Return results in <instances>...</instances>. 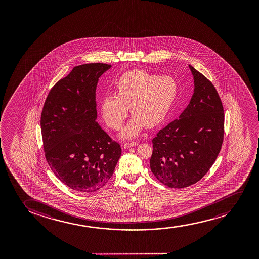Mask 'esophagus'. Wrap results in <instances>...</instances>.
<instances>
[{"label": "esophagus", "mask_w": 259, "mask_h": 259, "mask_svg": "<svg viewBox=\"0 0 259 259\" xmlns=\"http://www.w3.org/2000/svg\"><path fill=\"white\" fill-rule=\"evenodd\" d=\"M137 142H125L124 144V149H128V148H132V147H135L137 146Z\"/></svg>", "instance_id": "34e87169"}]
</instances>
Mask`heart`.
I'll list each match as a JSON object with an SVG mask.
<instances>
[{"instance_id":"obj_1","label":"heart","mask_w":259,"mask_h":259,"mask_svg":"<svg viewBox=\"0 0 259 259\" xmlns=\"http://www.w3.org/2000/svg\"><path fill=\"white\" fill-rule=\"evenodd\" d=\"M178 84L170 76H158L142 70L121 75L116 82L117 95H107L101 103L103 119L110 128L119 130L127 117L132 118L121 133L122 138H133L143 128L162 123L178 96Z\"/></svg>"}]
</instances>
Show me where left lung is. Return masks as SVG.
Masks as SVG:
<instances>
[{"label": "left lung", "instance_id": "obj_1", "mask_svg": "<svg viewBox=\"0 0 259 259\" xmlns=\"http://www.w3.org/2000/svg\"><path fill=\"white\" fill-rule=\"evenodd\" d=\"M194 78L191 100L178 119L153 139L150 169L170 188L195 184L212 166L224 137V110L212 83L188 64Z\"/></svg>", "mask_w": 259, "mask_h": 259}]
</instances>
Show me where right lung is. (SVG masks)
Listing matches in <instances>:
<instances>
[{
	"mask_svg": "<svg viewBox=\"0 0 259 259\" xmlns=\"http://www.w3.org/2000/svg\"><path fill=\"white\" fill-rule=\"evenodd\" d=\"M110 67L100 63L76 66L54 85L43 106L40 127L47 162L75 191L103 188L120 158V146L96 122V85Z\"/></svg>",
	"mask_w": 259,
	"mask_h": 259,
	"instance_id": "1",
	"label": "right lung"
}]
</instances>
